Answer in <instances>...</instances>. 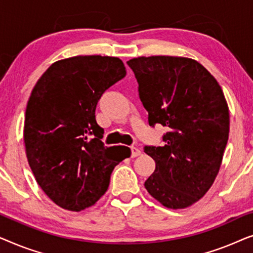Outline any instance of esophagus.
<instances>
[{
    "instance_id": "34e87169",
    "label": "esophagus",
    "mask_w": 253,
    "mask_h": 253,
    "mask_svg": "<svg viewBox=\"0 0 253 253\" xmlns=\"http://www.w3.org/2000/svg\"><path fill=\"white\" fill-rule=\"evenodd\" d=\"M140 154H141V151L139 150V148H137V147H134V146L131 147V157L136 158V157H138V155H140Z\"/></svg>"
}]
</instances>
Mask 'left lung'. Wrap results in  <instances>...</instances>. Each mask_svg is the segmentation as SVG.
<instances>
[{"mask_svg": "<svg viewBox=\"0 0 253 253\" xmlns=\"http://www.w3.org/2000/svg\"><path fill=\"white\" fill-rule=\"evenodd\" d=\"M151 126L167 127L162 146H145L155 170L148 193L168 209L202 198L219 172L229 137V110L216 79L195 60L138 57L126 62Z\"/></svg>", "mask_w": 253, "mask_h": 253, "instance_id": "8db88e82", "label": "left lung"}]
</instances>
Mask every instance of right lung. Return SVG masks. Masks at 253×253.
<instances>
[{
    "mask_svg": "<svg viewBox=\"0 0 253 253\" xmlns=\"http://www.w3.org/2000/svg\"><path fill=\"white\" fill-rule=\"evenodd\" d=\"M126 75L117 57L75 56L51 64L31 93L26 157L38 184L62 209L79 212L94 205L115 166L131 155L126 146H105L95 120L100 98Z\"/></svg>",
    "mask_w": 253,
    "mask_h": 253,
    "instance_id": "right-lung-1",
    "label": "right lung"
}]
</instances>
